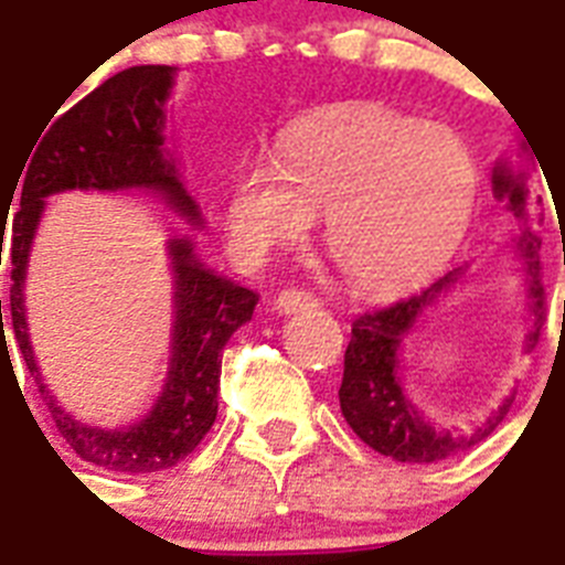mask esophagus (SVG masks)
Here are the masks:
<instances>
[{
  "instance_id": "esophagus-1",
  "label": "esophagus",
  "mask_w": 565,
  "mask_h": 565,
  "mask_svg": "<svg viewBox=\"0 0 565 565\" xmlns=\"http://www.w3.org/2000/svg\"><path fill=\"white\" fill-rule=\"evenodd\" d=\"M318 306V297L306 288H282L277 295V309L282 315L303 312V309H315Z\"/></svg>"
}]
</instances>
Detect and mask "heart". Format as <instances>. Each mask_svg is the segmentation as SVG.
<instances>
[{"mask_svg":"<svg viewBox=\"0 0 565 565\" xmlns=\"http://www.w3.org/2000/svg\"><path fill=\"white\" fill-rule=\"evenodd\" d=\"M478 191V159L457 132L383 105H348L288 126L279 159L244 161L223 221L235 250L259 262L327 212L323 242L344 277L388 291L448 256Z\"/></svg>","mask_w":565,"mask_h":565,"instance_id":"b5f03b06","label":"heart"}]
</instances>
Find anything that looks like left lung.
Segmentation results:
<instances>
[{
    "label": "left lung",
    "mask_w": 565,
    "mask_h": 565,
    "mask_svg": "<svg viewBox=\"0 0 565 565\" xmlns=\"http://www.w3.org/2000/svg\"><path fill=\"white\" fill-rule=\"evenodd\" d=\"M524 161H498L495 170H492V191H495L498 200H504L507 209L522 223L519 226L522 238L515 242V253H519L524 288H527V306H531L533 315V330L527 335V351H533V344L540 342L542 318H545V288H542L540 262L542 196L531 188V173H527ZM460 274L462 268L450 270L441 279H436L430 288L418 291V295H409L404 300H397V303L360 315L351 327V342H348V351H344V377L342 388H339L342 415L369 448L397 462H436L450 457V454H457V450L469 448V445H475V441H480L483 436L495 430L498 424L504 422L510 404H513V397H510L489 418L487 427H478L471 436H457V433L450 430H436L433 424L424 422L422 415L415 413V406L404 397L401 383H397V369H401L397 351H401V342L409 335V330L422 318L424 309L433 306V300L450 282H457Z\"/></svg>",
    "instance_id": "left-lung-1"
}]
</instances>
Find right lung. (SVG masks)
I'll list each match as a JSON object with an SVG mask.
<instances>
[{
    "label": "right lung",
    "mask_w": 565,
    "mask_h": 565,
    "mask_svg": "<svg viewBox=\"0 0 565 565\" xmlns=\"http://www.w3.org/2000/svg\"><path fill=\"white\" fill-rule=\"evenodd\" d=\"M177 70L168 64H143L117 73L108 82L78 99L64 115H52L55 124H46L38 135L39 147L29 150L32 159L23 161V179L17 182V214L11 217V327H14L17 348L23 353L32 377L41 383L50 415L58 433L78 457L108 471L124 475H150L164 471L185 460L188 454L212 430L217 415V388H221V356L242 323L253 318V306L259 300L256 291L230 282L209 270L196 259L194 244L188 238L170 242L173 259V344H170L168 383L161 388L159 404L152 406L143 422L124 430H99L90 424L61 409L58 401L43 386L41 371L34 362L29 323H25L23 282L29 250H32L34 230L41 221L46 196L73 188H94V191H126V188H147L159 191L182 217L200 223V209L179 182L173 161L164 156V103L173 85ZM64 105V103H61ZM50 117V120H52ZM14 191L2 196V235H6V212L11 209ZM2 247V238H0ZM2 259V256H0ZM2 265V262H0ZM0 332L2 300H0ZM11 362V356H8ZM14 371V369H11Z\"/></svg>",
    "instance_id": "right-lung-1"
}]
</instances>
